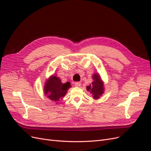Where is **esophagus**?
<instances>
[{"instance_id": "1", "label": "esophagus", "mask_w": 151, "mask_h": 151, "mask_svg": "<svg viewBox=\"0 0 151 151\" xmlns=\"http://www.w3.org/2000/svg\"><path fill=\"white\" fill-rule=\"evenodd\" d=\"M81 83H79V82H76V83H74V86L76 87H79L81 86Z\"/></svg>"}]
</instances>
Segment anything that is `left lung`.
Masks as SVG:
<instances>
[{
  "label": "left lung",
  "mask_w": 151,
  "mask_h": 151,
  "mask_svg": "<svg viewBox=\"0 0 151 151\" xmlns=\"http://www.w3.org/2000/svg\"><path fill=\"white\" fill-rule=\"evenodd\" d=\"M93 79L94 81L90 86H87L86 89L93 94V97L94 99H97L104 93V84L101 77L97 73H95L93 75Z\"/></svg>",
  "instance_id": "8db88e82"
}]
</instances>
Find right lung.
<instances>
[{
  "label": "right lung",
  "mask_w": 151,
  "mask_h": 151,
  "mask_svg": "<svg viewBox=\"0 0 151 151\" xmlns=\"http://www.w3.org/2000/svg\"><path fill=\"white\" fill-rule=\"evenodd\" d=\"M70 87L69 82L62 83L58 77L52 76L45 83L44 93L50 100L56 103L64 96Z\"/></svg>",
  "instance_id": "obj_1"
}]
</instances>
